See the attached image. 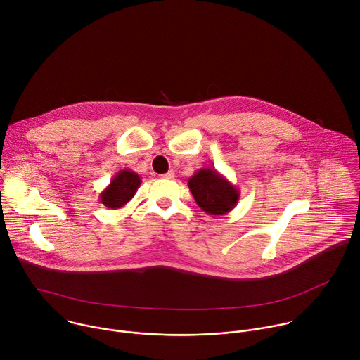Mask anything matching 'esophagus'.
<instances>
[{
    "instance_id": "1",
    "label": "esophagus",
    "mask_w": 360,
    "mask_h": 360,
    "mask_svg": "<svg viewBox=\"0 0 360 360\" xmlns=\"http://www.w3.org/2000/svg\"><path fill=\"white\" fill-rule=\"evenodd\" d=\"M164 179H172L174 176H175V174H174V171H169V172H167V174H164V175H161Z\"/></svg>"
}]
</instances>
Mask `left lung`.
<instances>
[{
  "label": "left lung",
  "instance_id": "8db88e82",
  "mask_svg": "<svg viewBox=\"0 0 360 360\" xmlns=\"http://www.w3.org/2000/svg\"><path fill=\"white\" fill-rule=\"evenodd\" d=\"M189 191L198 207L208 215L222 217L231 212L240 192L215 168H200L188 181Z\"/></svg>",
  "mask_w": 360,
  "mask_h": 360
}]
</instances>
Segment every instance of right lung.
Returning <instances> with one entry per match:
<instances>
[{"label":"right lung","mask_w":360,"mask_h":360,"mask_svg":"<svg viewBox=\"0 0 360 360\" xmlns=\"http://www.w3.org/2000/svg\"><path fill=\"white\" fill-rule=\"evenodd\" d=\"M141 185V178L131 169L120 171L110 185L101 192L99 200L110 210H120L134 198Z\"/></svg>","instance_id":"add662e5"}]
</instances>
